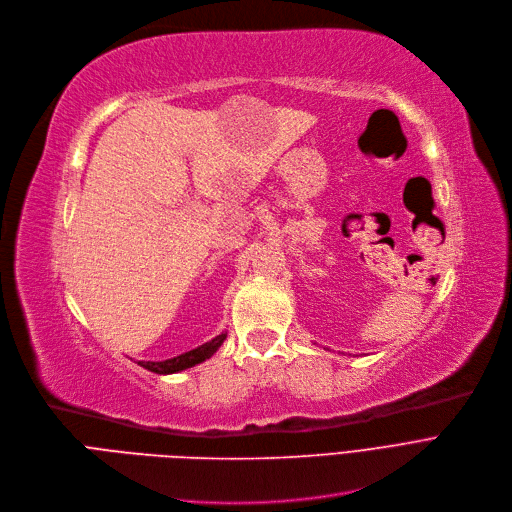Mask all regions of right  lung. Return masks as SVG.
I'll return each mask as SVG.
<instances>
[{"mask_svg": "<svg viewBox=\"0 0 512 512\" xmlns=\"http://www.w3.org/2000/svg\"><path fill=\"white\" fill-rule=\"evenodd\" d=\"M227 339V331L216 335L214 339H210V342L198 346L196 350H189L185 354H179L175 358H168V360H158V362H152V360H139V364L143 369H148L152 373H158V375H170V373H179V371H185V369H191L196 367V364L204 362L206 358H210L218 348L223 346V342Z\"/></svg>", "mask_w": 512, "mask_h": 512, "instance_id": "1", "label": "right lung"}]
</instances>
